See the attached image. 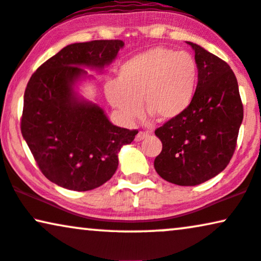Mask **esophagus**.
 I'll return each instance as SVG.
<instances>
[{"instance_id":"1","label":"esophagus","mask_w":261,"mask_h":261,"mask_svg":"<svg viewBox=\"0 0 261 261\" xmlns=\"http://www.w3.org/2000/svg\"><path fill=\"white\" fill-rule=\"evenodd\" d=\"M147 137H149V133H147V131H140V133L136 135V137H135V140H136L137 142H140Z\"/></svg>"}]
</instances>
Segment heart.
<instances>
[{
  "instance_id": "1",
  "label": "heart",
  "mask_w": 261,
  "mask_h": 261,
  "mask_svg": "<svg viewBox=\"0 0 261 261\" xmlns=\"http://www.w3.org/2000/svg\"><path fill=\"white\" fill-rule=\"evenodd\" d=\"M197 85L195 59L186 51L156 47L135 55L119 68L118 81L106 84V95L125 119L146 113L159 121L179 117L193 102Z\"/></svg>"
}]
</instances>
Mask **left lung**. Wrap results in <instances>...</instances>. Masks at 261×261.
Wrapping results in <instances>:
<instances>
[{"instance_id":"1","label":"left lung","mask_w":261,"mask_h":261,"mask_svg":"<svg viewBox=\"0 0 261 261\" xmlns=\"http://www.w3.org/2000/svg\"><path fill=\"white\" fill-rule=\"evenodd\" d=\"M199 82L193 102L179 117L155 130L163 150L154 167L177 186H197L229 165L243 119L236 75L230 66L195 43Z\"/></svg>"}]
</instances>
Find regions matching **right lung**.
I'll return each instance as SVG.
<instances>
[{
  "label": "right lung",
  "instance_id": "1",
  "mask_svg": "<svg viewBox=\"0 0 261 261\" xmlns=\"http://www.w3.org/2000/svg\"><path fill=\"white\" fill-rule=\"evenodd\" d=\"M120 39L74 43L48 59L30 78L20 128L41 172L75 191L95 189L118 167V151L137 130L110 123L98 106L75 98L72 84L82 66L103 67L123 48Z\"/></svg>",
  "mask_w": 261,
  "mask_h": 261
}]
</instances>
